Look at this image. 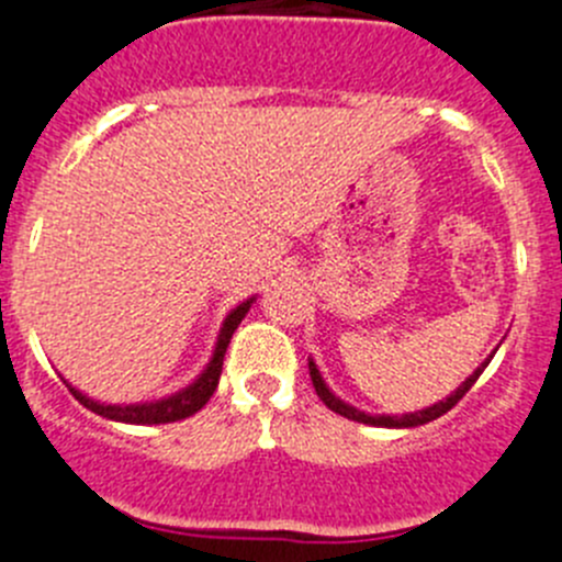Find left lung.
Returning a JSON list of instances; mask_svg holds the SVG:
<instances>
[{
	"instance_id": "obj_1",
	"label": "left lung",
	"mask_w": 562,
	"mask_h": 562,
	"mask_svg": "<svg viewBox=\"0 0 562 562\" xmlns=\"http://www.w3.org/2000/svg\"><path fill=\"white\" fill-rule=\"evenodd\" d=\"M490 358H493V356H490ZM490 358H487V361L482 363V367L476 369V372H473V375L468 378V381L462 383V386L457 389V392L451 394V397H445V401L434 403V406L423 408V412L403 414V417H397V414H363V412H358V408H352L350 403L338 401L336 394H333L330 389H327V383L322 381V375H318L316 363L311 361V363H307V369H311L313 389H316V394H318V397H322V403H325V406L330 408V412L341 414V417H347V419H356V423H367V426H383V428H414V426H426V423H431V419L442 417L445 412H451V408L457 406L459 401H462L464 394L470 392V386H473V383L479 381V375H482V372H484V367H487V363H490Z\"/></svg>"
}]
</instances>
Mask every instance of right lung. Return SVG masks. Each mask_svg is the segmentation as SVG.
<instances>
[{"instance_id":"add662e5","label":"right lung","mask_w":562,"mask_h":562,"mask_svg":"<svg viewBox=\"0 0 562 562\" xmlns=\"http://www.w3.org/2000/svg\"><path fill=\"white\" fill-rule=\"evenodd\" d=\"M251 302L255 300H246L244 305H237L235 311L226 316L224 327L218 333V344H215V352H212V361L206 363V369L195 378L193 383L181 392L170 394V397H161V401L154 403H131V406H111V403H98L92 397H86L83 392L69 386V392L75 394V401L83 403L89 412L100 414L105 419H117V423H134V426H159V423H176V419H184V417H193L199 408L206 406V401L212 397V392L218 389V378H221V369H224V356H226V347H229V338L232 333L237 330V325L244 322V316L249 313Z\"/></svg>"}]
</instances>
